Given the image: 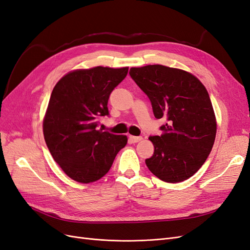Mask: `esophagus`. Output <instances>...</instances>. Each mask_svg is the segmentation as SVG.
<instances>
[{
    "label": "esophagus",
    "instance_id": "34e87169",
    "mask_svg": "<svg viewBox=\"0 0 250 250\" xmlns=\"http://www.w3.org/2000/svg\"><path fill=\"white\" fill-rule=\"evenodd\" d=\"M143 140L142 137H133V135H129V141L130 143H139Z\"/></svg>",
    "mask_w": 250,
    "mask_h": 250
}]
</instances>
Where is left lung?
Wrapping results in <instances>:
<instances>
[{
    "mask_svg": "<svg viewBox=\"0 0 250 250\" xmlns=\"http://www.w3.org/2000/svg\"><path fill=\"white\" fill-rule=\"evenodd\" d=\"M129 74L149 97L154 117L168 121L160 137L149 138L154 153L148 169L166 183L190 178L207 161L217 132L206 86L193 74L162 64L131 67Z\"/></svg>",
    "mask_w": 250,
    "mask_h": 250,
    "instance_id": "left-lung-1",
    "label": "left lung"
}]
</instances>
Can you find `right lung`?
I'll return each mask as SVG.
<instances>
[{
    "label": "right lung",
    "instance_id": "right-lung-1",
    "mask_svg": "<svg viewBox=\"0 0 250 250\" xmlns=\"http://www.w3.org/2000/svg\"><path fill=\"white\" fill-rule=\"evenodd\" d=\"M128 73V66H95L71 71L52 90L42 121L51 155L73 180L89 184L106 174L126 135L98 130L99 117L107 116L110 93Z\"/></svg>",
    "mask_w": 250,
    "mask_h": 250
}]
</instances>
